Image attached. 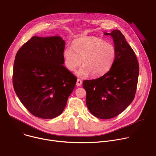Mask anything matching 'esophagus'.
Masks as SVG:
<instances>
[{
  "label": "esophagus",
  "instance_id": "obj_1",
  "mask_svg": "<svg viewBox=\"0 0 156 156\" xmlns=\"http://www.w3.org/2000/svg\"><path fill=\"white\" fill-rule=\"evenodd\" d=\"M82 84V81L80 80V79H77V81H76V86H81Z\"/></svg>",
  "mask_w": 156,
  "mask_h": 156
}]
</instances>
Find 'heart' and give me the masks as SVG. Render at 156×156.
Listing matches in <instances>:
<instances>
[{
  "instance_id": "obj_1",
  "label": "heart",
  "mask_w": 156,
  "mask_h": 156,
  "mask_svg": "<svg viewBox=\"0 0 156 156\" xmlns=\"http://www.w3.org/2000/svg\"><path fill=\"white\" fill-rule=\"evenodd\" d=\"M66 68L74 72L81 65L78 75L85 77L90 74L98 77L107 73L112 66L115 49L112 44L96 37H86L75 40L73 47L66 46L63 52Z\"/></svg>"
}]
</instances>
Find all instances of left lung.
Masks as SVG:
<instances>
[{"label":"left lung","instance_id":"obj_1","mask_svg":"<svg viewBox=\"0 0 156 156\" xmlns=\"http://www.w3.org/2000/svg\"><path fill=\"white\" fill-rule=\"evenodd\" d=\"M115 49V57L110 70L103 76L84 80L86 103L90 112L97 118L110 119L124 111L135 96L139 63L134 51L118 30L111 33Z\"/></svg>","mask_w":156,"mask_h":156}]
</instances>
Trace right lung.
<instances>
[{"mask_svg": "<svg viewBox=\"0 0 156 156\" xmlns=\"http://www.w3.org/2000/svg\"><path fill=\"white\" fill-rule=\"evenodd\" d=\"M65 46L60 36H33L16 54L14 90L37 117L50 119L60 115L75 86L76 77L63 65Z\"/></svg>", "mask_w": 156, "mask_h": 156, "instance_id": "obj_1", "label": "right lung"}]
</instances>
